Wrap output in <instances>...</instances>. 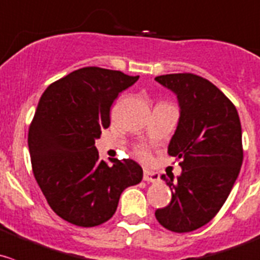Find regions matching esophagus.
Returning <instances> with one entry per match:
<instances>
[{"instance_id": "34e87169", "label": "esophagus", "mask_w": 260, "mask_h": 260, "mask_svg": "<svg viewBox=\"0 0 260 260\" xmlns=\"http://www.w3.org/2000/svg\"><path fill=\"white\" fill-rule=\"evenodd\" d=\"M143 180L147 181V183H157L160 180V175L157 173H153V171L146 170L143 173Z\"/></svg>"}]
</instances>
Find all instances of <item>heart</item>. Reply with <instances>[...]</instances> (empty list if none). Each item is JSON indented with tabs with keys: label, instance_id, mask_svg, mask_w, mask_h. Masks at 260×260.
Segmentation results:
<instances>
[{
	"label": "heart",
	"instance_id": "1",
	"mask_svg": "<svg viewBox=\"0 0 260 260\" xmlns=\"http://www.w3.org/2000/svg\"><path fill=\"white\" fill-rule=\"evenodd\" d=\"M140 155L142 156V157H147V153H146V151H143V150L140 151Z\"/></svg>",
	"mask_w": 260,
	"mask_h": 260
}]
</instances>
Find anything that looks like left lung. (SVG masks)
Masks as SVG:
<instances>
[{"label": "left lung", "instance_id": "1", "mask_svg": "<svg viewBox=\"0 0 260 260\" xmlns=\"http://www.w3.org/2000/svg\"><path fill=\"white\" fill-rule=\"evenodd\" d=\"M176 95L180 117L169 155L180 160L181 174L161 175L170 203L156 210V220L174 233H189L210 222L238 179L243 164L238 110L212 82L193 74L155 77Z\"/></svg>", "mask_w": 260, "mask_h": 260}]
</instances>
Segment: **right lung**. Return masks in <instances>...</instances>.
Returning <instances> with one entry per match:
<instances>
[{
    "mask_svg": "<svg viewBox=\"0 0 260 260\" xmlns=\"http://www.w3.org/2000/svg\"><path fill=\"white\" fill-rule=\"evenodd\" d=\"M140 76L85 67L53 82L42 95L29 128L32 173L48 205L82 228L107 222L122 191L142 180L131 158L100 160L95 140L110 124V107Z\"/></svg>",
    "mask_w": 260,
    "mask_h": 260,
    "instance_id": "add662e5",
    "label": "right lung"
}]
</instances>
